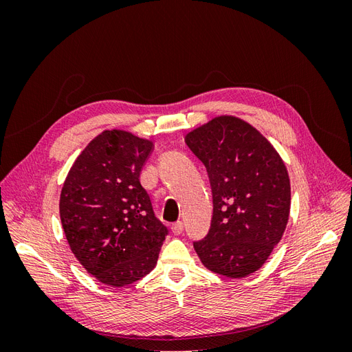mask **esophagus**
Listing matches in <instances>:
<instances>
[{
  "label": "esophagus",
  "mask_w": 352,
  "mask_h": 352,
  "mask_svg": "<svg viewBox=\"0 0 352 352\" xmlns=\"http://www.w3.org/2000/svg\"><path fill=\"white\" fill-rule=\"evenodd\" d=\"M172 232L175 233V235H180V233L184 232V223L182 221H176L175 225L172 226Z\"/></svg>",
  "instance_id": "1"
}]
</instances>
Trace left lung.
<instances>
[{
	"mask_svg": "<svg viewBox=\"0 0 352 352\" xmlns=\"http://www.w3.org/2000/svg\"><path fill=\"white\" fill-rule=\"evenodd\" d=\"M185 142L207 167L212 190L211 228L194 248L210 272L247 278L267 261L289 220L287 168L267 138L236 116L214 117Z\"/></svg>",
	"mask_w": 352,
	"mask_h": 352,
	"instance_id": "obj_1",
	"label": "left lung"
}]
</instances>
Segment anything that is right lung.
<instances>
[{
	"instance_id": "obj_1",
	"label": "right lung",
	"mask_w": 352,
	"mask_h": 352,
	"mask_svg": "<svg viewBox=\"0 0 352 352\" xmlns=\"http://www.w3.org/2000/svg\"><path fill=\"white\" fill-rule=\"evenodd\" d=\"M153 141L104 131L74 160L60 194V219L74 257L113 287L142 279L157 264L167 229L140 173Z\"/></svg>"
}]
</instances>
